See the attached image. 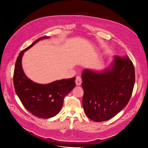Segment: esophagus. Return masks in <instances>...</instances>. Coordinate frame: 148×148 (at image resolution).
<instances>
[{
  "label": "esophagus",
  "mask_w": 148,
  "mask_h": 148,
  "mask_svg": "<svg viewBox=\"0 0 148 148\" xmlns=\"http://www.w3.org/2000/svg\"><path fill=\"white\" fill-rule=\"evenodd\" d=\"M81 82H82V80H81V78L79 76L77 77H76V79H75V84L77 86H80L81 84Z\"/></svg>",
  "instance_id": "esophagus-1"
}]
</instances>
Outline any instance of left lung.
Masks as SVG:
<instances>
[{
  "instance_id": "obj_1",
  "label": "left lung",
  "mask_w": 148,
  "mask_h": 148,
  "mask_svg": "<svg viewBox=\"0 0 148 148\" xmlns=\"http://www.w3.org/2000/svg\"><path fill=\"white\" fill-rule=\"evenodd\" d=\"M82 105L86 115L95 122L107 121L121 111L132 94L135 69L128 56H114L108 69L102 71L84 69Z\"/></svg>"
}]
</instances>
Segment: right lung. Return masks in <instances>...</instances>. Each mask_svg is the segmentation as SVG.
<instances>
[{
  "instance_id": "1",
  "label": "right lung",
  "mask_w": 148,
  "mask_h": 148,
  "mask_svg": "<svg viewBox=\"0 0 148 148\" xmlns=\"http://www.w3.org/2000/svg\"><path fill=\"white\" fill-rule=\"evenodd\" d=\"M49 37L44 36L38 38L20 53L13 74L15 91L20 101L31 114L40 118H50L57 115L62 108L65 96L75 86V77L40 84L33 82L25 75L22 66L24 53L39 40Z\"/></svg>"
}]
</instances>
